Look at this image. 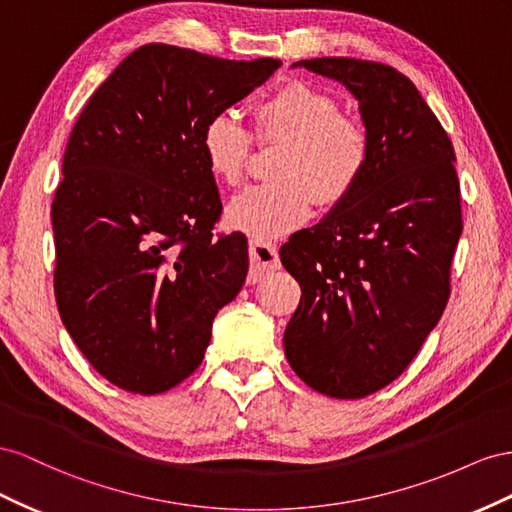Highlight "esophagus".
<instances>
[{"mask_svg":"<svg viewBox=\"0 0 512 512\" xmlns=\"http://www.w3.org/2000/svg\"><path fill=\"white\" fill-rule=\"evenodd\" d=\"M248 255H251V270H248V283H259L266 279L270 272L281 266L279 251L272 242L251 240L248 244Z\"/></svg>","mask_w":512,"mask_h":512,"instance_id":"1","label":"esophagus"}]
</instances>
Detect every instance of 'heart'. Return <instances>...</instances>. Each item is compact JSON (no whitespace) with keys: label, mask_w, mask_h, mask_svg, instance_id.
I'll return each mask as SVG.
<instances>
[{"label":"heart","mask_w":512,"mask_h":512,"mask_svg":"<svg viewBox=\"0 0 512 512\" xmlns=\"http://www.w3.org/2000/svg\"><path fill=\"white\" fill-rule=\"evenodd\" d=\"M332 94L306 81H289L259 100L253 115L261 143H283L272 175L279 182L248 186L225 208L231 229L272 240L300 227L319 206L334 208L354 193L369 165V135L356 120L339 115ZM251 135L231 113H216L203 126L201 152L214 180L236 186Z\"/></svg>","instance_id":"1"}]
</instances>
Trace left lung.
Returning a JSON list of instances; mask_svg holds the SVG:
<instances>
[{
	"instance_id": "left-lung-1",
	"label": "left lung",
	"mask_w": 512,
	"mask_h": 512,
	"mask_svg": "<svg viewBox=\"0 0 512 512\" xmlns=\"http://www.w3.org/2000/svg\"><path fill=\"white\" fill-rule=\"evenodd\" d=\"M345 85L369 135L354 193L281 246L302 298L283 334L306 386L362 399L397 379L440 321L461 238L455 150L416 85L354 57L296 62Z\"/></svg>"
}]
</instances>
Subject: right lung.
Returning <instances> with one entry per match:
<instances>
[{
  "label": "right lung",
  "instance_id": "1",
  "mask_svg": "<svg viewBox=\"0 0 512 512\" xmlns=\"http://www.w3.org/2000/svg\"><path fill=\"white\" fill-rule=\"evenodd\" d=\"M279 66L143 45L72 128L51 206L55 300L72 341L118 388L184 382L244 285L246 238L212 233L223 206L201 133Z\"/></svg>",
  "mask_w": 512,
  "mask_h": 512
}]
</instances>
